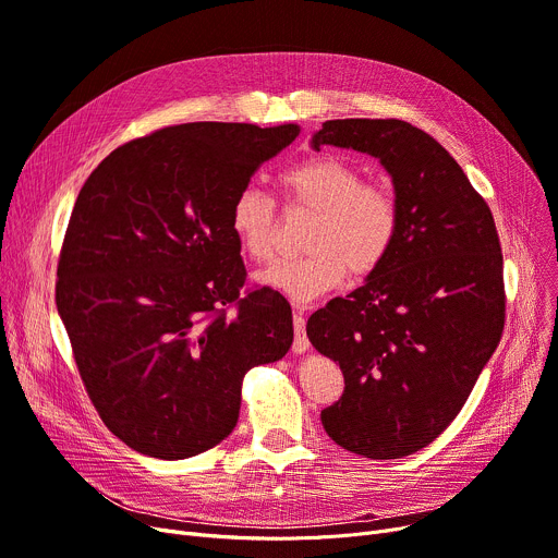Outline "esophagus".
<instances>
[{"label":"esophagus","instance_id":"1","mask_svg":"<svg viewBox=\"0 0 558 558\" xmlns=\"http://www.w3.org/2000/svg\"><path fill=\"white\" fill-rule=\"evenodd\" d=\"M294 330H296V339H294V353H305V350H310V339L305 335V316L301 310H296L294 314Z\"/></svg>","mask_w":558,"mask_h":558}]
</instances>
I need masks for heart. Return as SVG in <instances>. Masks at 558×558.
<instances>
[{"label": "heart", "mask_w": 558, "mask_h": 558, "mask_svg": "<svg viewBox=\"0 0 558 558\" xmlns=\"http://www.w3.org/2000/svg\"><path fill=\"white\" fill-rule=\"evenodd\" d=\"M287 208L314 213L305 253L276 262L259 278L291 299L312 301L339 287L348 271L371 276L391 255L400 234V205L385 183L341 156H310L278 173ZM276 203L257 187H242L230 203V230L242 253L264 264L276 251Z\"/></svg>", "instance_id": "heart-1"}]
</instances>
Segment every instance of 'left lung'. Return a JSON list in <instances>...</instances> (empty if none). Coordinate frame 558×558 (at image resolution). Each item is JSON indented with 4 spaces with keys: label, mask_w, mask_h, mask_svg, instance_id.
I'll list each match as a JSON object with an SVG mask.
<instances>
[{
    "label": "left lung",
    "mask_w": 558,
    "mask_h": 558,
    "mask_svg": "<svg viewBox=\"0 0 558 558\" xmlns=\"http://www.w3.org/2000/svg\"><path fill=\"white\" fill-rule=\"evenodd\" d=\"M368 154L391 173L400 234L383 267L307 320L339 364L328 436L368 459L429 446L461 412L505 330L502 248L488 203L457 160L402 120H330L312 137Z\"/></svg>",
    "instance_id": "left-lung-1"
}]
</instances>
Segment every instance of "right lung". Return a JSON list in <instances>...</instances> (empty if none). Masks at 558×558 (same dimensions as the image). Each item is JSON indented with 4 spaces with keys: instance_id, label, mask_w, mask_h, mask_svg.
<instances>
[{
    "instance_id": "obj_1",
    "label": "right lung",
    "mask_w": 558,
    "mask_h": 558,
    "mask_svg": "<svg viewBox=\"0 0 558 558\" xmlns=\"http://www.w3.org/2000/svg\"><path fill=\"white\" fill-rule=\"evenodd\" d=\"M301 129L192 122L122 144L78 192L56 307L106 427L156 459L215 448L244 375L294 341L282 294L242 289L230 203Z\"/></svg>"
}]
</instances>
